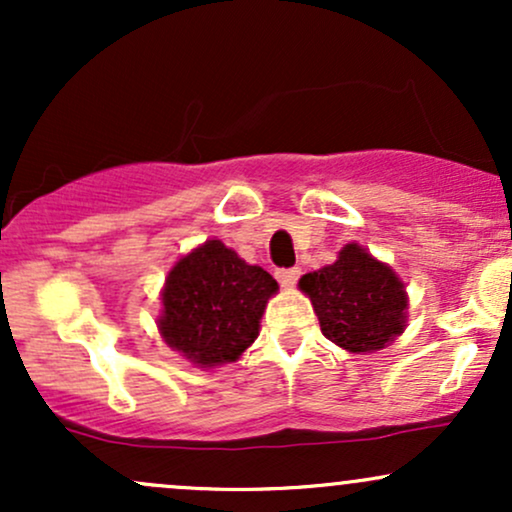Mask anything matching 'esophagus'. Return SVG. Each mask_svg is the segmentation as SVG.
<instances>
[{
  "mask_svg": "<svg viewBox=\"0 0 512 512\" xmlns=\"http://www.w3.org/2000/svg\"><path fill=\"white\" fill-rule=\"evenodd\" d=\"M298 276H301V269L298 267H291V269H276V279H279L281 286H293L298 281Z\"/></svg>",
  "mask_w": 512,
  "mask_h": 512,
  "instance_id": "esophagus-1",
  "label": "esophagus"
}]
</instances>
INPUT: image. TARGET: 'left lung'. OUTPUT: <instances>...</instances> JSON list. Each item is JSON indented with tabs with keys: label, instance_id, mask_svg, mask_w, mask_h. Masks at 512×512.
Listing matches in <instances>:
<instances>
[{
	"label": "left lung",
	"instance_id": "left-lung-1",
	"mask_svg": "<svg viewBox=\"0 0 512 512\" xmlns=\"http://www.w3.org/2000/svg\"><path fill=\"white\" fill-rule=\"evenodd\" d=\"M320 320V330L351 354H373L395 342L407 322L402 279L358 243L344 245L337 262L298 281Z\"/></svg>",
	"mask_w": 512,
	"mask_h": 512
}]
</instances>
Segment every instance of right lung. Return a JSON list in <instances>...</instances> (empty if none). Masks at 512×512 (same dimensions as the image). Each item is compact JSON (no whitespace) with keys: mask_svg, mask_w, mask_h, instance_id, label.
I'll list each match as a JSON object with an SVG mask.
<instances>
[{"mask_svg":"<svg viewBox=\"0 0 512 512\" xmlns=\"http://www.w3.org/2000/svg\"><path fill=\"white\" fill-rule=\"evenodd\" d=\"M274 276L240 260L221 240H207L175 262L161 293L163 342L199 368L233 363L260 334Z\"/></svg>","mask_w":512,"mask_h":512,"instance_id":"add662e5","label":"right lung"}]
</instances>
